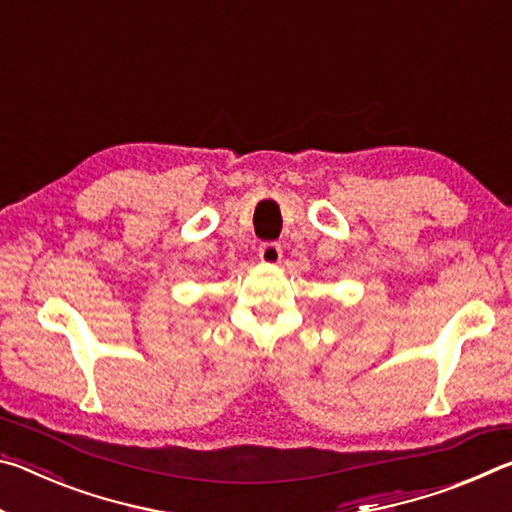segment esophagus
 Segmentation results:
<instances>
[{
  "mask_svg": "<svg viewBox=\"0 0 512 512\" xmlns=\"http://www.w3.org/2000/svg\"><path fill=\"white\" fill-rule=\"evenodd\" d=\"M259 259H262V262L268 264V266L280 264V259H282V246L275 244V241H266V244L259 246Z\"/></svg>",
  "mask_w": 512,
  "mask_h": 512,
  "instance_id": "esophagus-1",
  "label": "esophagus"
}]
</instances>
